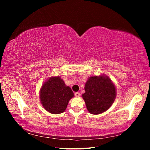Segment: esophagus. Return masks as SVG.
Wrapping results in <instances>:
<instances>
[{
	"label": "esophagus",
	"instance_id": "esophagus-1",
	"mask_svg": "<svg viewBox=\"0 0 150 150\" xmlns=\"http://www.w3.org/2000/svg\"><path fill=\"white\" fill-rule=\"evenodd\" d=\"M74 95H75L76 97H79L81 94H80V93L79 92H76V93H75Z\"/></svg>",
	"mask_w": 150,
	"mask_h": 150
}]
</instances>
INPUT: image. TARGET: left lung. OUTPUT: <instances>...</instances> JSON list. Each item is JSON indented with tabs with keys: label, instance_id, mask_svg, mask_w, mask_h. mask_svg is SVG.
I'll use <instances>...</instances> for the list:
<instances>
[{
	"label": "left lung",
	"instance_id": "1",
	"mask_svg": "<svg viewBox=\"0 0 150 150\" xmlns=\"http://www.w3.org/2000/svg\"><path fill=\"white\" fill-rule=\"evenodd\" d=\"M84 89L82 97L88 111L93 115L101 114L108 110L116 96L115 84L104 74L89 77Z\"/></svg>",
	"mask_w": 150,
	"mask_h": 150
}]
</instances>
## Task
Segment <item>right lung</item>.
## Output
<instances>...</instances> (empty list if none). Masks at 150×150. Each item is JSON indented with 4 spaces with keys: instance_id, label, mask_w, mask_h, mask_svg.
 Here are the masks:
<instances>
[{
    "instance_id": "add662e5",
    "label": "right lung",
    "mask_w": 150,
    "mask_h": 150,
    "mask_svg": "<svg viewBox=\"0 0 150 150\" xmlns=\"http://www.w3.org/2000/svg\"><path fill=\"white\" fill-rule=\"evenodd\" d=\"M74 94L60 77H51L40 90V101L45 110L52 114L64 112L70 99Z\"/></svg>"
}]
</instances>
